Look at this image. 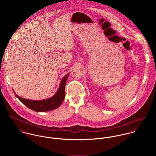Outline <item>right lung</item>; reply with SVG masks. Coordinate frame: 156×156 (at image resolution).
I'll return each mask as SVG.
<instances>
[{
  "mask_svg": "<svg viewBox=\"0 0 156 156\" xmlns=\"http://www.w3.org/2000/svg\"><path fill=\"white\" fill-rule=\"evenodd\" d=\"M68 75L69 73L62 78L56 92L50 98L41 100H32L22 98L17 95L15 92L14 94L23 104L32 111L43 112L54 110L61 106L65 98V88Z\"/></svg>",
  "mask_w": 156,
  "mask_h": 156,
  "instance_id": "add662e5",
  "label": "right lung"
}]
</instances>
